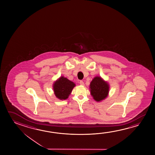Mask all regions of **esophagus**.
Returning <instances> with one entry per match:
<instances>
[{"label": "esophagus", "mask_w": 155, "mask_h": 155, "mask_svg": "<svg viewBox=\"0 0 155 155\" xmlns=\"http://www.w3.org/2000/svg\"><path fill=\"white\" fill-rule=\"evenodd\" d=\"M80 84H81V85H82V86H84V82L83 81H80Z\"/></svg>", "instance_id": "34e87169"}]
</instances>
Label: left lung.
Wrapping results in <instances>:
<instances>
[{
    "mask_svg": "<svg viewBox=\"0 0 155 155\" xmlns=\"http://www.w3.org/2000/svg\"><path fill=\"white\" fill-rule=\"evenodd\" d=\"M89 88L93 99L97 102H100L107 97L110 86L101 77L96 76L91 82Z\"/></svg>",
    "mask_w": 155,
    "mask_h": 155,
    "instance_id": "1",
    "label": "left lung"
}]
</instances>
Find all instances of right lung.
Masks as SVG:
<instances>
[{"label": "right lung", "instance_id": "right-lung-1", "mask_svg": "<svg viewBox=\"0 0 155 155\" xmlns=\"http://www.w3.org/2000/svg\"><path fill=\"white\" fill-rule=\"evenodd\" d=\"M75 86L73 82L61 76L53 84V90L55 96L60 100H66L68 97L71 92Z\"/></svg>", "mask_w": 155, "mask_h": 155}]
</instances>
